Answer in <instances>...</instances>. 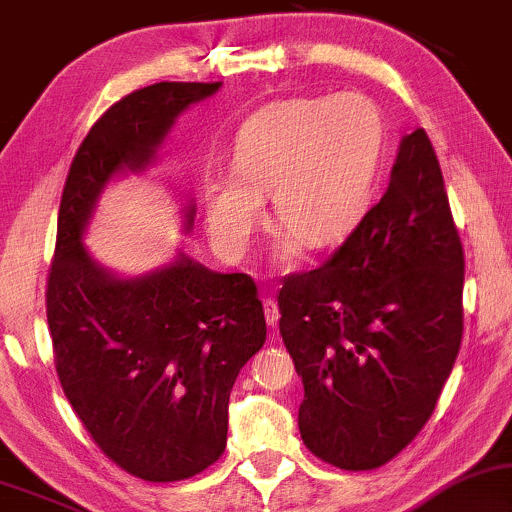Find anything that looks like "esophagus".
I'll return each instance as SVG.
<instances>
[{
    "mask_svg": "<svg viewBox=\"0 0 512 512\" xmlns=\"http://www.w3.org/2000/svg\"><path fill=\"white\" fill-rule=\"evenodd\" d=\"M278 316H281V314H278V304L271 300V297H267V300H264V319H267L271 328H274L278 323Z\"/></svg>",
    "mask_w": 512,
    "mask_h": 512,
    "instance_id": "esophagus-1",
    "label": "esophagus"
}]
</instances>
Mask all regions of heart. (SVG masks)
Segmentation results:
<instances>
[{"label": "heart", "instance_id": "obj_1", "mask_svg": "<svg viewBox=\"0 0 512 512\" xmlns=\"http://www.w3.org/2000/svg\"><path fill=\"white\" fill-rule=\"evenodd\" d=\"M383 122L361 94L295 96L271 103L238 129L234 174L208 177L205 224L215 248L241 257L262 222V198L288 231L274 250L290 264L297 239L328 248L349 234L364 210L378 163Z\"/></svg>", "mask_w": 512, "mask_h": 512}]
</instances>
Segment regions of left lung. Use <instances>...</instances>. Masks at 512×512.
<instances>
[{"label":"left lung","instance_id":"obj_1","mask_svg":"<svg viewBox=\"0 0 512 512\" xmlns=\"http://www.w3.org/2000/svg\"><path fill=\"white\" fill-rule=\"evenodd\" d=\"M463 248L425 129L323 267L283 278V342L302 378V442L342 470L385 465L435 411L463 335Z\"/></svg>","mask_w":512,"mask_h":512}]
</instances>
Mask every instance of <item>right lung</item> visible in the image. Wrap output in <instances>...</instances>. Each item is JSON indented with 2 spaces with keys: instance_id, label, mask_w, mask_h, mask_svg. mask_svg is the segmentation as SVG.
Masks as SVG:
<instances>
[{
  "instance_id": "1",
  "label": "right lung",
  "mask_w": 512,
  "mask_h": 512,
  "mask_svg": "<svg viewBox=\"0 0 512 512\" xmlns=\"http://www.w3.org/2000/svg\"><path fill=\"white\" fill-rule=\"evenodd\" d=\"M222 82H158L127 94L77 148L58 210L47 321L63 392L99 449L146 482H177L224 454L229 394L267 340L248 274H219L177 252L120 276L84 248L115 177L146 172L174 122ZM193 200L181 210L193 226Z\"/></svg>"
}]
</instances>
